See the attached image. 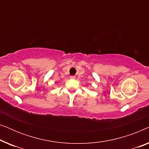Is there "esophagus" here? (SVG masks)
Segmentation results:
<instances>
[{"label": "esophagus", "mask_w": 149, "mask_h": 149, "mask_svg": "<svg viewBox=\"0 0 149 149\" xmlns=\"http://www.w3.org/2000/svg\"><path fill=\"white\" fill-rule=\"evenodd\" d=\"M70 79H74L76 78V77H75L74 76H71V77H70Z\"/></svg>", "instance_id": "esophagus-1"}]
</instances>
